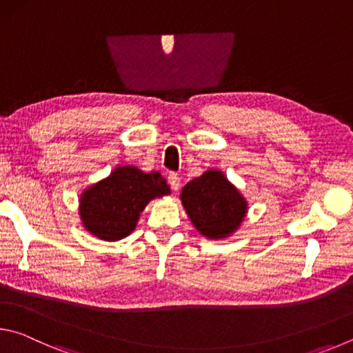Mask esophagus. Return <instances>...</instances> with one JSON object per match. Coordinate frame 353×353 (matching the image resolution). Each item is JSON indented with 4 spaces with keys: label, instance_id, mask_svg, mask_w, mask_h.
Returning a JSON list of instances; mask_svg holds the SVG:
<instances>
[{
    "label": "esophagus",
    "instance_id": "esophagus-1",
    "mask_svg": "<svg viewBox=\"0 0 353 353\" xmlns=\"http://www.w3.org/2000/svg\"><path fill=\"white\" fill-rule=\"evenodd\" d=\"M168 183H170V187H171V190L172 191H177L179 188H181V177H179L177 174H174V172H172V174H170L168 176Z\"/></svg>",
    "mask_w": 353,
    "mask_h": 353
}]
</instances>
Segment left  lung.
<instances>
[{"label": "left lung", "mask_w": 353, "mask_h": 353, "mask_svg": "<svg viewBox=\"0 0 353 353\" xmlns=\"http://www.w3.org/2000/svg\"><path fill=\"white\" fill-rule=\"evenodd\" d=\"M182 205L196 230L208 240H223L240 229L248 201L223 171L207 170L182 188Z\"/></svg>", "instance_id": "8db88e82"}]
</instances>
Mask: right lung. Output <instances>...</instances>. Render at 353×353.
Masks as SVG:
<instances>
[{
	"mask_svg": "<svg viewBox=\"0 0 353 353\" xmlns=\"http://www.w3.org/2000/svg\"><path fill=\"white\" fill-rule=\"evenodd\" d=\"M166 194H171V190L160 172H145L132 165H119L103 181L82 191V225L99 240H123L135 230L149 202Z\"/></svg>",
	"mask_w": 353,
	"mask_h": 353,
	"instance_id": "1",
	"label": "right lung"
}]
</instances>
